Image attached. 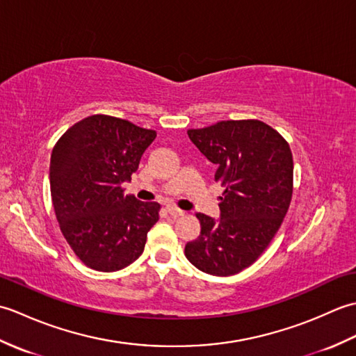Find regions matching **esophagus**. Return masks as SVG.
I'll return each instance as SVG.
<instances>
[{
  "label": "esophagus",
  "instance_id": "obj_1",
  "mask_svg": "<svg viewBox=\"0 0 356 356\" xmlns=\"http://www.w3.org/2000/svg\"><path fill=\"white\" fill-rule=\"evenodd\" d=\"M166 211H168V214L172 216V217H180V216L185 214V211L179 209V208H176V207H168V208H166Z\"/></svg>",
  "mask_w": 356,
  "mask_h": 356
}]
</instances>
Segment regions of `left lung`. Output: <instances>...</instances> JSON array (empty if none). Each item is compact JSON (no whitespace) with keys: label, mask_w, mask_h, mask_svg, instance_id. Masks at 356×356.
<instances>
[{"label":"left lung","mask_w":356,"mask_h":356,"mask_svg":"<svg viewBox=\"0 0 356 356\" xmlns=\"http://www.w3.org/2000/svg\"><path fill=\"white\" fill-rule=\"evenodd\" d=\"M188 136L209 162L225 191L220 218L195 214L200 236L186 243L195 268L217 277L236 275L264 252L282 226L293 191L289 143L257 119L220 120Z\"/></svg>","instance_id":"obj_1"}]
</instances>
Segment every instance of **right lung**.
<instances>
[{"instance_id":"add662e5","label":"right lung","mask_w":356,"mask_h":356,"mask_svg":"<svg viewBox=\"0 0 356 356\" xmlns=\"http://www.w3.org/2000/svg\"><path fill=\"white\" fill-rule=\"evenodd\" d=\"M156 131L130 120L93 115L55 143L50 157L51 203L67 243L95 270L115 272L138 260L159 220L157 202L124 194Z\"/></svg>"}]
</instances>
